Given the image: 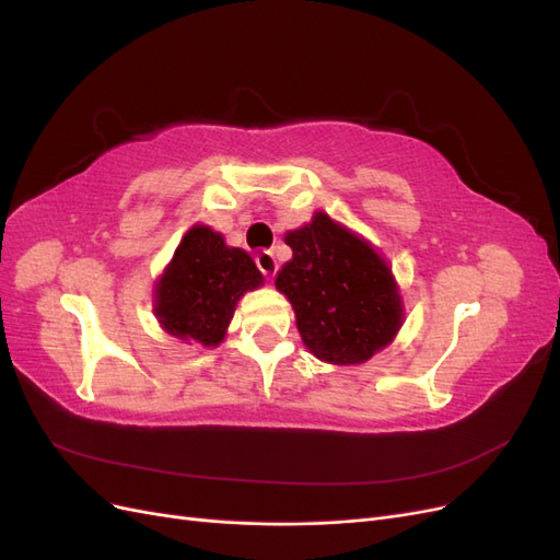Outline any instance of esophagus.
Instances as JSON below:
<instances>
[{
  "label": "esophagus",
  "mask_w": 560,
  "mask_h": 560,
  "mask_svg": "<svg viewBox=\"0 0 560 560\" xmlns=\"http://www.w3.org/2000/svg\"><path fill=\"white\" fill-rule=\"evenodd\" d=\"M257 266H259V270H261L266 278H273L278 273V259H276V254L270 252V249H264V252L257 254Z\"/></svg>",
  "instance_id": "34e87169"
}]
</instances>
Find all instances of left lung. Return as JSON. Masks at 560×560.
Masks as SVG:
<instances>
[{
    "mask_svg": "<svg viewBox=\"0 0 560 560\" xmlns=\"http://www.w3.org/2000/svg\"><path fill=\"white\" fill-rule=\"evenodd\" d=\"M284 243L292 259L276 278L292 303L301 341L317 360L364 364L395 341L404 301L393 268L362 235L315 212Z\"/></svg>",
    "mask_w": 560,
    "mask_h": 560,
    "instance_id": "1",
    "label": "left lung"
}]
</instances>
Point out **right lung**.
<instances>
[{
  "label": "right lung",
  "mask_w": 560,
  "mask_h": 560,
  "mask_svg": "<svg viewBox=\"0 0 560 560\" xmlns=\"http://www.w3.org/2000/svg\"><path fill=\"white\" fill-rule=\"evenodd\" d=\"M264 284L261 270L224 235L194 224L182 235L154 287V315L163 331L184 343L214 348L224 341L245 292Z\"/></svg>",
  "instance_id": "1"
}]
</instances>
